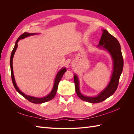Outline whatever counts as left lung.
<instances>
[{
    "mask_svg": "<svg viewBox=\"0 0 134 134\" xmlns=\"http://www.w3.org/2000/svg\"><path fill=\"white\" fill-rule=\"evenodd\" d=\"M102 31V35L97 47H99L100 49L106 50L110 54L113 62L112 73L107 86L96 96H84L80 92L79 80L78 76L75 74L74 75L75 91L77 95L81 99L92 103L102 102L115 93L118 87L120 77L124 67V59L120 44L118 40L109 34L107 30H103Z\"/></svg>",
    "mask_w": 134,
    "mask_h": 134,
    "instance_id": "obj_1",
    "label": "left lung"
}]
</instances>
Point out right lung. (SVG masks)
Listing matches in <instances>:
<instances>
[{
    "mask_svg": "<svg viewBox=\"0 0 134 134\" xmlns=\"http://www.w3.org/2000/svg\"><path fill=\"white\" fill-rule=\"evenodd\" d=\"M37 34H38V33L31 34V33H27V32H25V33L23 34L22 35L19 36L17 41H16V42H15L14 48L11 53L10 59V71H11V76H12V82H13V86L16 90V91H17L19 93V94L22 95L23 97H25L26 99H27L28 100H29L30 102L33 103H37L38 104V103H43L44 102H48V100H50L54 98V97L56 95V92H57V90H58V87L59 83L60 82V80L62 79L64 74L65 73V72L66 71V69L65 68H63L58 72L57 74H56V75L55 76L53 88H52V90L49 94H47L45 97L40 98V97H33V96L26 95L19 90V88L17 86V84H16V82H15L14 73H13V57H14L15 51H16V50H17V48L18 47V42L20 40H22L26 37H29V36L37 35Z\"/></svg>",
    "mask_w": 134,
    "mask_h": 134,
    "instance_id": "right-lung-1",
    "label": "right lung"
}]
</instances>
